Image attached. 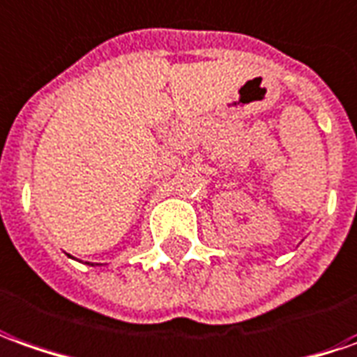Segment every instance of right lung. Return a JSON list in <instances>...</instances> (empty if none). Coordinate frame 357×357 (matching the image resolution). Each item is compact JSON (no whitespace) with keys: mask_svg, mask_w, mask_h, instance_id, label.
<instances>
[{"mask_svg":"<svg viewBox=\"0 0 357 357\" xmlns=\"http://www.w3.org/2000/svg\"><path fill=\"white\" fill-rule=\"evenodd\" d=\"M91 266H93V264H91Z\"/></svg>","mask_w":357,"mask_h":357,"instance_id":"obj_1","label":"right lung"}]
</instances>
